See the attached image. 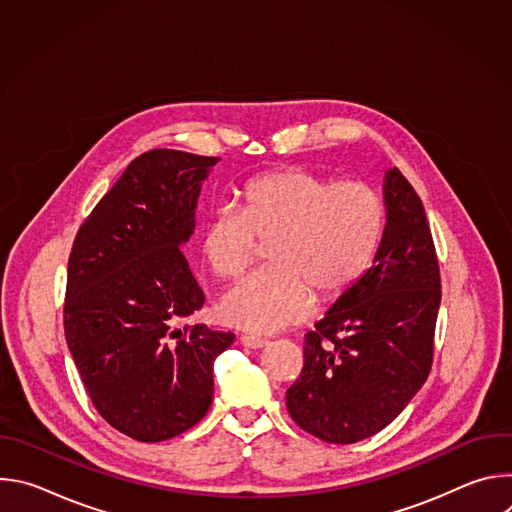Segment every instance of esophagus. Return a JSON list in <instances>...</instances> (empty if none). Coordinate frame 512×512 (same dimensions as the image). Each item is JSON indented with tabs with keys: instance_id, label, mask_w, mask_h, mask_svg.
Instances as JSON below:
<instances>
[{
	"instance_id": "esophagus-1",
	"label": "esophagus",
	"mask_w": 512,
	"mask_h": 512,
	"mask_svg": "<svg viewBox=\"0 0 512 512\" xmlns=\"http://www.w3.org/2000/svg\"><path fill=\"white\" fill-rule=\"evenodd\" d=\"M241 344L247 346V348H263L269 344L267 338H259V336H249V334H243L241 336Z\"/></svg>"
}]
</instances>
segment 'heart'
<instances>
[{"mask_svg":"<svg viewBox=\"0 0 512 512\" xmlns=\"http://www.w3.org/2000/svg\"><path fill=\"white\" fill-rule=\"evenodd\" d=\"M385 225L381 194L362 180L334 182L283 168L239 190V208H214L200 231V253L218 279L239 277L267 245V267L231 287L221 318L253 332L304 320L320 300H338L369 269Z\"/></svg>","mask_w":512,"mask_h":512,"instance_id":"obj_1","label":"heart"}]
</instances>
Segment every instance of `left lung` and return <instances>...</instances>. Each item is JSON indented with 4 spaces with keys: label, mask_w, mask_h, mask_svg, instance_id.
<instances>
[{
    "label": "left lung",
    "mask_w": 512,
    "mask_h": 512,
    "mask_svg": "<svg viewBox=\"0 0 512 512\" xmlns=\"http://www.w3.org/2000/svg\"><path fill=\"white\" fill-rule=\"evenodd\" d=\"M385 204L373 267L306 334L304 369L285 393L291 419L328 444L385 429L431 371L440 263L423 204L397 168Z\"/></svg>",
    "instance_id": "1"
}]
</instances>
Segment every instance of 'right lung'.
Masks as SVG:
<instances>
[{
    "mask_svg": "<svg viewBox=\"0 0 512 512\" xmlns=\"http://www.w3.org/2000/svg\"><path fill=\"white\" fill-rule=\"evenodd\" d=\"M218 158L137 156L85 218L66 271L64 334L99 415L137 442L194 427L212 403V362L235 334L178 328L204 304L180 245Z\"/></svg>",
    "mask_w": 512,
    "mask_h": 512,
    "instance_id": "1",
    "label": "right lung"
}]
</instances>
